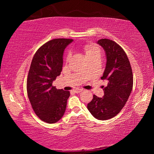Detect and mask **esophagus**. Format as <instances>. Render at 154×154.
Instances as JSON below:
<instances>
[{
    "instance_id": "1",
    "label": "esophagus",
    "mask_w": 154,
    "mask_h": 154,
    "mask_svg": "<svg viewBox=\"0 0 154 154\" xmlns=\"http://www.w3.org/2000/svg\"><path fill=\"white\" fill-rule=\"evenodd\" d=\"M82 91H83V89H75L73 90V92L75 93H79L81 92H82Z\"/></svg>"
}]
</instances>
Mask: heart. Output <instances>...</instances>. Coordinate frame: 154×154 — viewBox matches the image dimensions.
<instances>
[{
    "instance_id": "b5f03b06",
    "label": "heart",
    "mask_w": 154,
    "mask_h": 154,
    "mask_svg": "<svg viewBox=\"0 0 154 154\" xmlns=\"http://www.w3.org/2000/svg\"><path fill=\"white\" fill-rule=\"evenodd\" d=\"M83 51L85 52V56H86L88 60L92 59V58H98L100 59V49L98 46L95 45H86L83 47ZM71 54L70 52H69L66 56V60L71 58Z\"/></svg>"
}]
</instances>
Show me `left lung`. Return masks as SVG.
Listing matches in <instances>:
<instances>
[{"label": "left lung", "mask_w": 154, "mask_h": 154, "mask_svg": "<svg viewBox=\"0 0 154 154\" xmlns=\"http://www.w3.org/2000/svg\"><path fill=\"white\" fill-rule=\"evenodd\" d=\"M106 56L105 70L101 79L108 84L103 86L104 96L96 95L88 104V109L95 118L107 120L117 116L126 105L133 87V75L128 58L118 43L107 38L98 41Z\"/></svg>", "instance_id": "obj_1"}]
</instances>
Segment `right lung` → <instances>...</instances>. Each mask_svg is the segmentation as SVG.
I'll return each instance as SVG.
<instances>
[{
	"label": "right lung",
	"mask_w": 154,
	"mask_h": 154,
	"mask_svg": "<svg viewBox=\"0 0 154 154\" xmlns=\"http://www.w3.org/2000/svg\"><path fill=\"white\" fill-rule=\"evenodd\" d=\"M72 42L69 38H55L38 49L27 78V94L34 111L48 124L60 119L66 108L69 91L56 89L52 83L61 73L65 48Z\"/></svg>",
	"instance_id": "1"
}]
</instances>
